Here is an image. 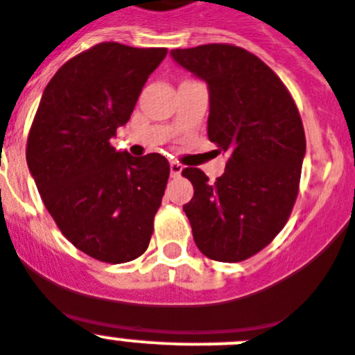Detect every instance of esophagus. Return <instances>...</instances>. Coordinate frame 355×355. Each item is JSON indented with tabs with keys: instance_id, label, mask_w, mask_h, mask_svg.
Returning <instances> with one entry per match:
<instances>
[{
	"instance_id": "34e87169",
	"label": "esophagus",
	"mask_w": 355,
	"mask_h": 355,
	"mask_svg": "<svg viewBox=\"0 0 355 355\" xmlns=\"http://www.w3.org/2000/svg\"><path fill=\"white\" fill-rule=\"evenodd\" d=\"M170 170H171V177H173V178H178V177H180V173H182V171H184V166H182L180 164V162H171V164H170Z\"/></svg>"
}]
</instances>
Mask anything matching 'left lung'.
<instances>
[{"mask_svg":"<svg viewBox=\"0 0 355 355\" xmlns=\"http://www.w3.org/2000/svg\"><path fill=\"white\" fill-rule=\"evenodd\" d=\"M209 86V139L228 154L216 182L182 171L194 187L184 205L198 249L216 261H242L283 230L299 193L306 136L292 95L270 67L232 44L171 51Z\"/></svg>","mask_w":355,"mask_h":355,"instance_id":"left-lung-1","label":"left lung"}]
</instances>
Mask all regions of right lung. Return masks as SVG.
Returning <instances> with one entry per match:
<instances>
[{
  "label": "right lung",
  "mask_w": 355,
  "mask_h": 355,
  "mask_svg": "<svg viewBox=\"0 0 355 355\" xmlns=\"http://www.w3.org/2000/svg\"><path fill=\"white\" fill-rule=\"evenodd\" d=\"M166 47L102 42L70 58L44 90L26 161L44 205L79 251L125 263L146 251L170 162L132 157L111 138L129 122Z\"/></svg>",
  "instance_id": "add662e5"
}]
</instances>
